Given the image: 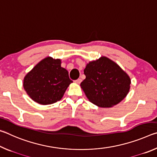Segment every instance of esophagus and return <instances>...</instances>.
I'll use <instances>...</instances> for the list:
<instances>
[{
	"mask_svg": "<svg viewBox=\"0 0 157 157\" xmlns=\"http://www.w3.org/2000/svg\"><path fill=\"white\" fill-rule=\"evenodd\" d=\"M74 82H75V83H77V84H79V83H81L82 79H76V80H75Z\"/></svg>",
	"mask_w": 157,
	"mask_h": 157,
	"instance_id": "esophagus-1",
	"label": "esophagus"
}]
</instances>
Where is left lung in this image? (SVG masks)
I'll list each match as a JSON object with an SVG mask.
<instances>
[{"label":"left lung","instance_id":"obj_1","mask_svg":"<svg viewBox=\"0 0 157 157\" xmlns=\"http://www.w3.org/2000/svg\"><path fill=\"white\" fill-rule=\"evenodd\" d=\"M84 73L86 79L80 84L81 88L90 102L100 107L117 105L129 91V77L107 57L89 62Z\"/></svg>","mask_w":157,"mask_h":157}]
</instances>
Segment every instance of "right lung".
I'll return each instance as SVG.
<instances>
[{
	"instance_id": "add662e5",
	"label": "right lung",
	"mask_w": 157,
	"mask_h": 157,
	"mask_svg": "<svg viewBox=\"0 0 157 157\" xmlns=\"http://www.w3.org/2000/svg\"><path fill=\"white\" fill-rule=\"evenodd\" d=\"M71 82L68 71L61 67V60L46 57L25 75L23 87L34 101L50 105L62 99Z\"/></svg>"
}]
</instances>
